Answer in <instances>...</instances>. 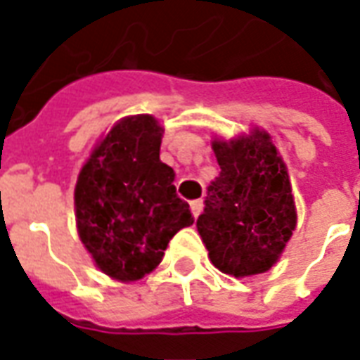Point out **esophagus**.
I'll list each match as a JSON object with an SVG mask.
<instances>
[{
    "mask_svg": "<svg viewBox=\"0 0 360 360\" xmlns=\"http://www.w3.org/2000/svg\"><path fill=\"white\" fill-rule=\"evenodd\" d=\"M202 200H193V202H191V210H193V216H195V218H198V216H200V212H202Z\"/></svg>",
    "mask_w": 360,
    "mask_h": 360,
    "instance_id": "34e87169",
    "label": "esophagus"
}]
</instances>
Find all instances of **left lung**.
<instances>
[{"label":"left lung","instance_id":"left-lung-1","mask_svg":"<svg viewBox=\"0 0 360 360\" xmlns=\"http://www.w3.org/2000/svg\"><path fill=\"white\" fill-rule=\"evenodd\" d=\"M212 148L221 172L196 219L198 235L219 271L233 278L264 274L297 226L285 162L260 127L231 141L214 139Z\"/></svg>","mask_w":360,"mask_h":360}]
</instances>
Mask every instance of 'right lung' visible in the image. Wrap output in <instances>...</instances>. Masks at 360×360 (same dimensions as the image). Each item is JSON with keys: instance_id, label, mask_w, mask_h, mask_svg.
<instances>
[{"instance_id": "add662e5", "label": "right lung", "mask_w": 360, "mask_h": 360, "mask_svg": "<svg viewBox=\"0 0 360 360\" xmlns=\"http://www.w3.org/2000/svg\"><path fill=\"white\" fill-rule=\"evenodd\" d=\"M164 127L148 113L119 119L98 141L75 185V218L84 249L123 283L154 270L167 243L193 214L160 160Z\"/></svg>"}]
</instances>
